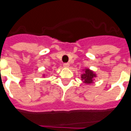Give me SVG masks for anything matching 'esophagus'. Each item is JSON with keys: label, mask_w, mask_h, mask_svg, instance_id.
Masks as SVG:
<instances>
[{"label": "esophagus", "mask_w": 131, "mask_h": 131, "mask_svg": "<svg viewBox=\"0 0 131 131\" xmlns=\"http://www.w3.org/2000/svg\"><path fill=\"white\" fill-rule=\"evenodd\" d=\"M69 63H64L63 64L64 67H69Z\"/></svg>", "instance_id": "1"}]
</instances>
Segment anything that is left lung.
<instances>
[{
    "instance_id": "left-lung-1",
    "label": "left lung",
    "mask_w": 131,
    "mask_h": 131,
    "mask_svg": "<svg viewBox=\"0 0 131 131\" xmlns=\"http://www.w3.org/2000/svg\"><path fill=\"white\" fill-rule=\"evenodd\" d=\"M95 77H96L95 74L93 73L92 71L91 70L86 69L84 71V74H82V80L86 84H91L93 82V79Z\"/></svg>"
}]
</instances>
